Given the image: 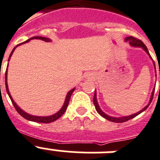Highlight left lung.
I'll return each instance as SVG.
<instances>
[{"instance_id":"8db88e82","label":"left lung","mask_w":160,"mask_h":160,"mask_svg":"<svg viewBox=\"0 0 160 160\" xmlns=\"http://www.w3.org/2000/svg\"><path fill=\"white\" fill-rule=\"evenodd\" d=\"M124 41H128L131 46L142 48V49L145 50V52H146V53L149 55V57L151 58V59L153 61L152 58L151 57V55H150V53H149L148 49H147L146 46L144 45V43L142 42V41H140V40H138V39H137V38H134V37H125ZM153 63H154V67H155V73H156V69H155V62H154V61H153ZM159 75H160V73H159ZM155 76H156V75H155ZM155 88H154L152 92H151V98H150V101H149L148 104H147V105H146V107L143 108V109L141 110L140 111H138V112H137V113H135V114H132V115H128V116H122V117H113V116H110V115H107L105 112H103V111H102V109L100 108V107H99L98 103V100H97V92H96V90H95L94 96H93V104H94V106H95L96 111H98V113L99 115H101V116H102L103 118H105V119H107V120H109V121H111V122H114V123H123V122L128 121V120H129V119H132V118H134V117H136L137 115H138L139 114H141L142 112H143V111H146V110L147 109V107L150 106V104H151V101H152V99H153V96H154V92H155Z\"/></svg>"}]
</instances>
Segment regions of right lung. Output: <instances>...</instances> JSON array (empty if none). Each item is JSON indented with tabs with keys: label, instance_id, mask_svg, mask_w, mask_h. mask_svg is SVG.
I'll use <instances>...</instances> for the list:
<instances>
[{
	"label": "right lung",
	"instance_id": "add662e5",
	"mask_svg": "<svg viewBox=\"0 0 160 160\" xmlns=\"http://www.w3.org/2000/svg\"><path fill=\"white\" fill-rule=\"evenodd\" d=\"M33 39H38V40H41V41H46V42H50L51 40L49 38H46V37H32V38L28 39V41H24V42L21 43V44H19V45H18L17 46H15L13 49V50H12L11 53H10V55H9V60L8 61H9V59H10V58H11L12 54H13V53H14V49L17 48V47L18 46V45H22V44H24V43H28V41H30L31 40H33ZM9 65V64H8ZM5 88H6V91H7V93L8 95H9V98H10V100H11L12 103H13V105H14V108L16 109V111H18V113L21 116H22V117L24 118V119H28V120H30V121H33V122H37V123H51V122H53L55 121V120H57L58 119H59L60 117H61L62 115H63L64 112L66 111V110H67V108H68V103H69V101H70V98H71V96H72V92H74V90H75V88H72V89H71V90L69 91V92H68V94H67V97H66V99H65V102H64L63 103V106L62 107L61 109L59 110V111H58L57 113L53 114V115H49V116H36V115H30V114L27 113V112H25L24 111H22L21 108H20L19 107H18L17 104H16V102H14V100H13V98H12L11 95H10V93H9V88H8V84H7V70H6V73H5Z\"/></svg>",
	"mask_w": 160,
	"mask_h": 160
}]
</instances>
